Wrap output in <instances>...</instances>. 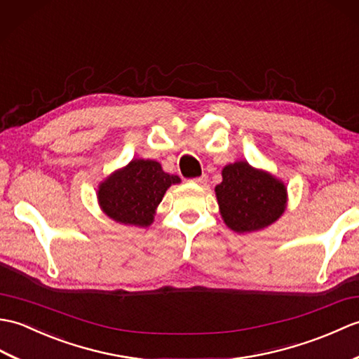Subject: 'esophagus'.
<instances>
[{
  "label": "esophagus",
  "mask_w": 359,
  "mask_h": 359,
  "mask_svg": "<svg viewBox=\"0 0 359 359\" xmlns=\"http://www.w3.org/2000/svg\"><path fill=\"white\" fill-rule=\"evenodd\" d=\"M192 182H195V184H198V186H204V184H207V175H201V177L194 178V180H192Z\"/></svg>",
  "instance_id": "esophagus-1"
}]
</instances>
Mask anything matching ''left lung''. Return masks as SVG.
Segmentation results:
<instances>
[{"label": "left lung", "instance_id": "obj_1", "mask_svg": "<svg viewBox=\"0 0 359 359\" xmlns=\"http://www.w3.org/2000/svg\"><path fill=\"white\" fill-rule=\"evenodd\" d=\"M215 187L224 224L236 233H250L272 226L287 209V187L267 170L247 161L224 165Z\"/></svg>", "mask_w": 359, "mask_h": 359}]
</instances>
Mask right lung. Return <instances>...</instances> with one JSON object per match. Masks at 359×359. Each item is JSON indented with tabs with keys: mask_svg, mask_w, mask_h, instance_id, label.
<instances>
[{
	"mask_svg": "<svg viewBox=\"0 0 359 359\" xmlns=\"http://www.w3.org/2000/svg\"><path fill=\"white\" fill-rule=\"evenodd\" d=\"M180 182V177L164 172L155 159L135 158L100 182L97 200L102 213L115 222L149 227L167 189Z\"/></svg>",
	"mask_w": 359,
	"mask_h": 359,
	"instance_id": "obj_1",
	"label": "right lung"
}]
</instances>
